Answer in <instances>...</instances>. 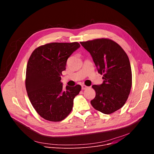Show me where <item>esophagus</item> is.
I'll use <instances>...</instances> for the list:
<instances>
[{"instance_id":"obj_1","label":"esophagus","mask_w":154,"mask_h":154,"mask_svg":"<svg viewBox=\"0 0 154 154\" xmlns=\"http://www.w3.org/2000/svg\"><path fill=\"white\" fill-rule=\"evenodd\" d=\"M88 88V86H86L85 85H82V90H85V89Z\"/></svg>"}]
</instances>
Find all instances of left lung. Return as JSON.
Returning <instances> with one entry per match:
<instances>
[{
    "label": "left lung",
    "mask_w": 154,
    "mask_h": 154,
    "mask_svg": "<svg viewBox=\"0 0 154 154\" xmlns=\"http://www.w3.org/2000/svg\"><path fill=\"white\" fill-rule=\"evenodd\" d=\"M80 43L91 54L98 72L103 74V83L92 86L96 97L91 103L102 113L111 114L124 106L130 92L132 75L128 57L118 44L109 39Z\"/></svg>",
    "instance_id": "left-lung-1"
}]
</instances>
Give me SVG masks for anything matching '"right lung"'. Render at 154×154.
I'll list each match as a JSON object with an SVG mask.
<instances>
[{
  "label": "right lung",
  "mask_w": 154,
  "mask_h": 154,
  "mask_svg": "<svg viewBox=\"0 0 154 154\" xmlns=\"http://www.w3.org/2000/svg\"><path fill=\"white\" fill-rule=\"evenodd\" d=\"M80 47L77 42L49 43L35 49L29 59L26 90L32 106L46 120L61 121L72 109L81 86H66L63 90L61 75L68 58Z\"/></svg>",
  "instance_id": "1"
}]
</instances>
